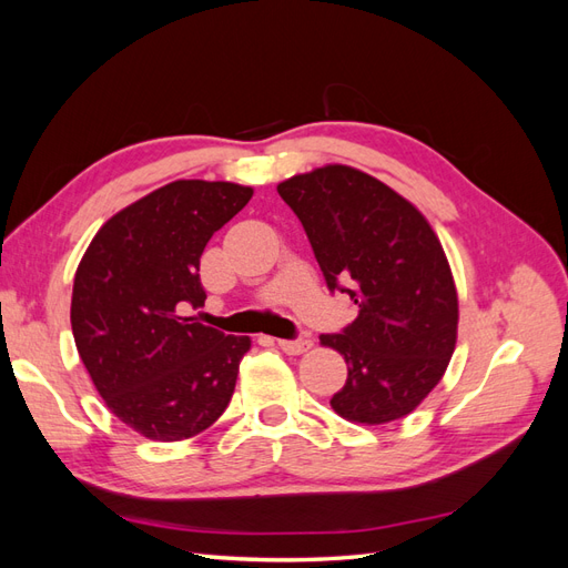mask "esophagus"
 <instances>
[{"mask_svg":"<svg viewBox=\"0 0 568 568\" xmlns=\"http://www.w3.org/2000/svg\"><path fill=\"white\" fill-rule=\"evenodd\" d=\"M277 343L286 355H301V353L313 348V341L307 336H298V338H291V341H277Z\"/></svg>","mask_w":568,"mask_h":568,"instance_id":"1","label":"esophagus"}]
</instances>
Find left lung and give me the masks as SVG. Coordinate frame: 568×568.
I'll return each mask as SVG.
<instances>
[{"label": "left lung", "mask_w": 568, "mask_h": 568, "mask_svg": "<svg viewBox=\"0 0 568 568\" xmlns=\"http://www.w3.org/2000/svg\"><path fill=\"white\" fill-rule=\"evenodd\" d=\"M311 239L329 291L357 317L322 346L346 357L336 415L386 424L409 415L443 379L457 343V288L426 217L390 186L351 165H324L277 184Z\"/></svg>", "instance_id": "obj_1"}]
</instances>
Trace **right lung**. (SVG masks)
<instances>
[{"instance_id": "right-lung-1", "label": "right lung", "mask_w": 568, "mask_h": 568, "mask_svg": "<svg viewBox=\"0 0 568 568\" xmlns=\"http://www.w3.org/2000/svg\"><path fill=\"white\" fill-rule=\"evenodd\" d=\"M251 196L232 182H170L115 213L78 265V353L106 407L151 440L192 438L232 400L251 338L225 336L189 311L205 303V244Z\"/></svg>"}]
</instances>
